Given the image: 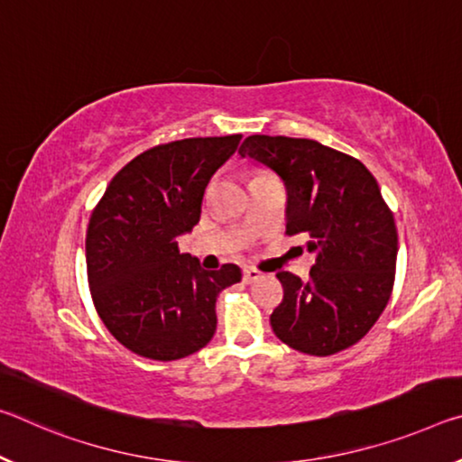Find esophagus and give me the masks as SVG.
I'll return each instance as SVG.
<instances>
[{
	"instance_id": "34e87169",
	"label": "esophagus",
	"mask_w": 462,
	"mask_h": 462,
	"mask_svg": "<svg viewBox=\"0 0 462 462\" xmlns=\"http://www.w3.org/2000/svg\"><path fill=\"white\" fill-rule=\"evenodd\" d=\"M261 277H263V273H261V271L254 269V267H246V269H245V282H246V283L257 282V280H261Z\"/></svg>"
}]
</instances>
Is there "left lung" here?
I'll return each instance as SVG.
<instances>
[{
	"label": "left lung",
	"instance_id": "left-lung-1",
	"mask_svg": "<svg viewBox=\"0 0 462 462\" xmlns=\"http://www.w3.org/2000/svg\"><path fill=\"white\" fill-rule=\"evenodd\" d=\"M238 153L282 179L285 232L317 257L310 280L280 271L283 300L271 328L291 349L333 356L362 339L389 304L397 228L376 179L360 160L314 142L251 135Z\"/></svg>",
	"mask_w": 462,
	"mask_h": 462
}]
</instances>
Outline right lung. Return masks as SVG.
Listing matches in <instances>:
<instances>
[{"label": "right lung", "mask_w": 462, "mask_h": 462, "mask_svg": "<svg viewBox=\"0 0 462 462\" xmlns=\"http://www.w3.org/2000/svg\"><path fill=\"white\" fill-rule=\"evenodd\" d=\"M243 135L189 137L139 153L108 182L86 234L94 306L119 343L158 362L180 360L216 333V300L238 265L205 271L179 251L201 217L205 187Z\"/></svg>", "instance_id": "1"}]
</instances>
